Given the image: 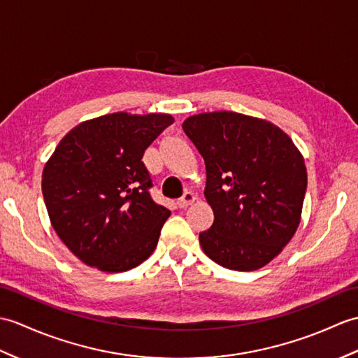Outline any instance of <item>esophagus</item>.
<instances>
[{"label":"esophagus","instance_id":"34e87169","mask_svg":"<svg viewBox=\"0 0 358 358\" xmlns=\"http://www.w3.org/2000/svg\"><path fill=\"white\" fill-rule=\"evenodd\" d=\"M194 201H195V195L192 192H185L177 201V206L180 207V209H186V207L192 204Z\"/></svg>","mask_w":358,"mask_h":358}]
</instances>
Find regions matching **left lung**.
<instances>
[{"label":"left lung","mask_w":358,"mask_h":358,"mask_svg":"<svg viewBox=\"0 0 358 358\" xmlns=\"http://www.w3.org/2000/svg\"><path fill=\"white\" fill-rule=\"evenodd\" d=\"M182 129L204 160V196L215 217L199 234L203 252L229 270L267 265L302 218L303 155L276 124L241 113L190 115Z\"/></svg>","instance_id":"1"}]
</instances>
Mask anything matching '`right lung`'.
Returning <instances> with one entry per match:
<instances>
[{"instance_id": "obj_1", "label": "right lung", "mask_w": 358, "mask_h": 358, "mask_svg": "<svg viewBox=\"0 0 358 358\" xmlns=\"http://www.w3.org/2000/svg\"><path fill=\"white\" fill-rule=\"evenodd\" d=\"M171 114L113 113L66 132L43 171L50 222L69 250L106 273L137 267L155 250L171 212L149 196L145 149Z\"/></svg>"}]
</instances>
